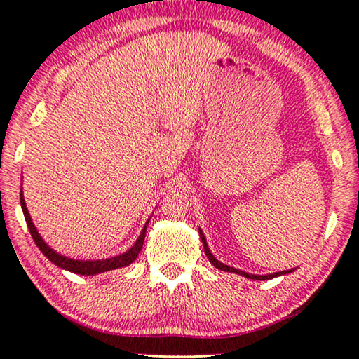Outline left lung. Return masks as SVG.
<instances>
[{
	"label": "left lung",
	"mask_w": 359,
	"mask_h": 359,
	"mask_svg": "<svg viewBox=\"0 0 359 359\" xmlns=\"http://www.w3.org/2000/svg\"><path fill=\"white\" fill-rule=\"evenodd\" d=\"M199 236L202 240V246H204V251H205V256L207 259H209L210 264H214V267H217L218 270H223V272H231V273H238V275H243V277L246 278H251V280H270V278H275V277H280V275H287V273H292L293 270H282V272H275V273H269V275H254V273H248V272H243V270H238L235 267H230L226 266V264H223L220 261H217L214 254L210 252L209 249V244H207V240L204 236V233H202V230L199 228Z\"/></svg>",
	"instance_id": "left-lung-1"
}]
</instances>
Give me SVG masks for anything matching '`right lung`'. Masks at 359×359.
<instances>
[{
    "mask_svg": "<svg viewBox=\"0 0 359 359\" xmlns=\"http://www.w3.org/2000/svg\"><path fill=\"white\" fill-rule=\"evenodd\" d=\"M20 207H22V212H24V217H25V222H27V226H29V231L30 235H32L35 244H37L39 249L41 252L45 254V257L48 259L55 264V266H58L65 270H69L72 273H79V275H97V273H102V272H108V270H115V269H121V267H126L129 264H133L136 261V257L139 256V252H141V249L144 246V238H145V230H147V225H149V220L145 222V225L142 228L141 235L136 240V243L133 244L131 248L128 249L126 252L123 254H118L115 257H108V259H95V261H81V259H71V257H66L63 254L56 252L55 249H51L48 244L43 241V238L40 236V233L37 231V228H35L32 218H30V214L27 210V205H25V201H24V194L22 191H20Z\"/></svg>",
    "mask_w": 359,
    "mask_h": 359,
    "instance_id": "1",
    "label": "right lung"
}]
</instances>
